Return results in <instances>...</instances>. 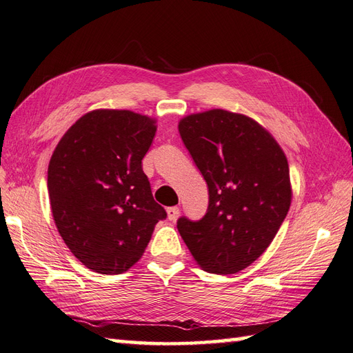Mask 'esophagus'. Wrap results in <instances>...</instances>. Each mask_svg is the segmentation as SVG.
<instances>
[{
	"instance_id": "obj_1",
	"label": "esophagus",
	"mask_w": 353,
	"mask_h": 353,
	"mask_svg": "<svg viewBox=\"0 0 353 353\" xmlns=\"http://www.w3.org/2000/svg\"><path fill=\"white\" fill-rule=\"evenodd\" d=\"M179 215V208L178 206H170L168 208V218L169 221H175Z\"/></svg>"
}]
</instances>
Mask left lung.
Segmentation results:
<instances>
[{
  "instance_id": "obj_1",
  "label": "left lung",
  "mask_w": 353,
  "mask_h": 353,
  "mask_svg": "<svg viewBox=\"0 0 353 353\" xmlns=\"http://www.w3.org/2000/svg\"><path fill=\"white\" fill-rule=\"evenodd\" d=\"M178 130L209 191L206 215L181 216L178 231L203 270L236 274L266 250L290 209L285 154L258 122L222 109L190 114Z\"/></svg>"
}]
</instances>
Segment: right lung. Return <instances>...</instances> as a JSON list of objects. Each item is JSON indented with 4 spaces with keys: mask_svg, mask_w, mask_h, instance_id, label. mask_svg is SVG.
Here are the masks:
<instances>
[{
    "mask_svg": "<svg viewBox=\"0 0 353 353\" xmlns=\"http://www.w3.org/2000/svg\"><path fill=\"white\" fill-rule=\"evenodd\" d=\"M154 134L147 116L94 110L69 128L51 156L47 185L57 230L95 272L130 270L166 219L141 165Z\"/></svg>",
    "mask_w": 353,
    "mask_h": 353,
    "instance_id": "right-lung-1",
    "label": "right lung"
}]
</instances>
